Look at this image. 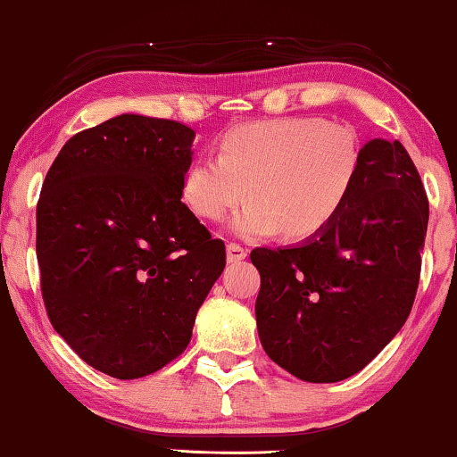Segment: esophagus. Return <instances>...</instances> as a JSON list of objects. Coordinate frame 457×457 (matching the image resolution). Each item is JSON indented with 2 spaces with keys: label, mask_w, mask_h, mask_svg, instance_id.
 Listing matches in <instances>:
<instances>
[{
  "label": "esophagus",
  "mask_w": 457,
  "mask_h": 457,
  "mask_svg": "<svg viewBox=\"0 0 457 457\" xmlns=\"http://www.w3.org/2000/svg\"><path fill=\"white\" fill-rule=\"evenodd\" d=\"M247 258V249L241 247L239 243H228L227 245V260L230 264H237V262L245 260Z\"/></svg>",
  "instance_id": "esophagus-1"
}]
</instances>
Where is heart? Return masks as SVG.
<instances>
[{"mask_svg": "<svg viewBox=\"0 0 457 457\" xmlns=\"http://www.w3.org/2000/svg\"><path fill=\"white\" fill-rule=\"evenodd\" d=\"M361 141L345 124L320 116L249 122L224 135L220 155L193 162L183 191L199 218L220 222L245 195L235 220L245 237L278 233L287 241L320 235L345 208L361 172Z\"/></svg>", "mask_w": 457, "mask_h": 457, "instance_id": "1", "label": "heart"}]
</instances>
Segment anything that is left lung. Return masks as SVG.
<instances>
[{"label":"left lung","instance_id":"8db88e82","mask_svg":"<svg viewBox=\"0 0 457 457\" xmlns=\"http://www.w3.org/2000/svg\"><path fill=\"white\" fill-rule=\"evenodd\" d=\"M339 218L293 247H255V320L268 358L308 383L353 377L408 320L418 291L428 197L399 141L361 147Z\"/></svg>","mask_w":457,"mask_h":457}]
</instances>
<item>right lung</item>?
<instances>
[{
	"instance_id": "add662e5",
	"label": "right lung",
	"mask_w": 457,
	"mask_h": 457,
	"mask_svg": "<svg viewBox=\"0 0 457 457\" xmlns=\"http://www.w3.org/2000/svg\"><path fill=\"white\" fill-rule=\"evenodd\" d=\"M195 130L122 114L62 147L37 204V262L49 322L80 360L147 377L191 341L227 264L180 202Z\"/></svg>"
}]
</instances>
